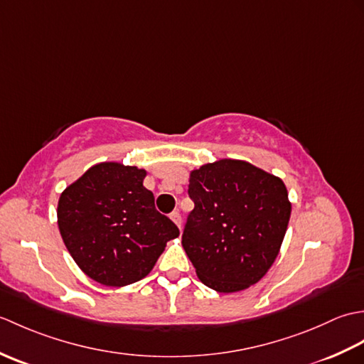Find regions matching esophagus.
<instances>
[{
    "mask_svg": "<svg viewBox=\"0 0 364 364\" xmlns=\"http://www.w3.org/2000/svg\"><path fill=\"white\" fill-rule=\"evenodd\" d=\"M170 219H172L176 225H178V228H181V214L178 213V211H173L172 214H170Z\"/></svg>",
    "mask_w": 364,
    "mask_h": 364,
    "instance_id": "obj_1",
    "label": "esophagus"
}]
</instances>
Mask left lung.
<instances>
[{
	"label": "left lung",
	"instance_id": "8db88e82",
	"mask_svg": "<svg viewBox=\"0 0 364 364\" xmlns=\"http://www.w3.org/2000/svg\"><path fill=\"white\" fill-rule=\"evenodd\" d=\"M188 194L194 210L181 242L200 280L219 292L259 282L291 218L284 183L250 162L220 159L191 173Z\"/></svg>",
	"mask_w": 364,
	"mask_h": 364
}]
</instances>
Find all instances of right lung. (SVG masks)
Here are the masks:
<instances>
[{
	"mask_svg": "<svg viewBox=\"0 0 364 364\" xmlns=\"http://www.w3.org/2000/svg\"><path fill=\"white\" fill-rule=\"evenodd\" d=\"M142 168L102 162L59 198L58 225L67 250L84 274L105 286L139 282L166 244L180 235L144 188Z\"/></svg>",
	"mask_w": 364,
	"mask_h": 364,
	"instance_id": "add662e5",
	"label": "right lung"
}]
</instances>
